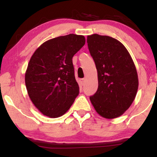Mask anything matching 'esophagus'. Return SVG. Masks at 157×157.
Masks as SVG:
<instances>
[{
  "mask_svg": "<svg viewBox=\"0 0 157 157\" xmlns=\"http://www.w3.org/2000/svg\"><path fill=\"white\" fill-rule=\"evenodd\" d=\"M80 84L82 85V86H83L84 83H85V79L84 78L80 79Z\"/></svg>",
  "mask_w": 157,
  "mask_h": 157,
  "instance_id": "esophagus-1",
  "label": "esophagus"
}]
</instances>
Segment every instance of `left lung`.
I'll list each match as a JSON object with an SVG mask.
<instances>
[{
  "label": "left lung",
  "mask_w": 157,
  "mask_h": 157,
  "mask_svg": "<svg viewBox=\"0 0 157 157\" xmlns=\"http://www.w3.org/2000/svg\"><path fill=\"white\" fill-rule=\"evenodd\" d=\"M87 43L98 77V89L90 100L102 117H118L130 107L137 92L134 61L124 45L109 36L94 34L88 36Z\"/></svg>",
  "instance_id": "obj_1"
}]
</instances>
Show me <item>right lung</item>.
Segmentation results:
<instances>
[{
    "label": "right lung",
    "mask_w": 157,
    "mask_h": 157,
    "mask_svg": "<svg viewBox=\"0 0 157 157\" xmlns=\"http://www.w3.org/2000/svg\"><path fill=\"white\" fill-rule=\"evenodd\" d=\"M85 43L82 35L60 36L46 41L32 56L25 83L32 102L45 116L63 115L79 94L72 57Z\"/></svg>",
    "instance_id": "right-lung-1"
}]
</instances>
